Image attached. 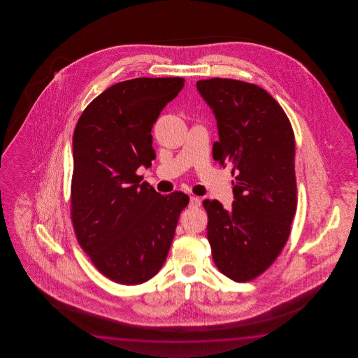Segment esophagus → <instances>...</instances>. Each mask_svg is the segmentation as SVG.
Returning <instances> with one entry per match:
<instances>
[{"label": "esophagus", "instance_id": "esophagus-1", "mask_svg": "<svg viewBox=\"0 0 358 358\" xmlns=\"http://www.w3.org/2000/svg\"><path fill=\"white\" fill-rule=\"evenodd\" d=\"M201 206V199L198 197H194V196H192L189 198V208H197Z\"/></svg>", "mask_w": 358, "mask_h": 358}]
</instances>
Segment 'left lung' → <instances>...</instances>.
Segmentation results:
<instances>
[{
	"label": "left lung",
	"instance_id": "8db88e82",
	"mask_svg": "<svg viewBox=\"0 0 358 358\" xmlns=\"http://www.w3.org/2000/svg\"><path fill=\"white\" fill-rule=\"evenodd\" d=\"M219 129L213 159L231 164L234 201L225 210L205 199L213 262L238 282L271 266L290 234L297 210L296 142L282 106L256 84L213 78L197 82Z\"/></svg>",
	"mask_w": 358,
	"mask_h": 358
}]
</instances>
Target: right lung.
<instances>
[{"instance_id": "1", "label": "right lung", "mask_w": 358, "mask_h": 358, "mask_svg": "<svg viewBox=\"0 0 358 358\" xmlns=\"http://www.w3.org/2000/svg\"><path fill=\"white\" fill-rule=\"evenodd\" d=\"M182 78H136L92 101L73 136L71 221L99 273L137 285L160 271L189 197L162 196L136 171L150 168L153 124L182 91Z\"/></svg>"}]
</instances>
